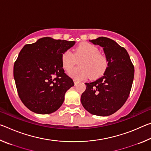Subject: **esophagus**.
I'll return each mask as SVG.
<instances>
[{"mask_svg": "<svg viewBox=\"0 0 151 151\" xmlns=\"http://www.w3.org/2000/svg\"><path fill=\"white\" fill-rule=\"evenodd\" d=\"M73 81H74V83H75V85H76L78 83V81L76 80V79H73Z\"/></svg>", "mask_w": 151, "mask_h": 151, "instance_id": "obj_1", "label": "esophagus"}]
</instances>
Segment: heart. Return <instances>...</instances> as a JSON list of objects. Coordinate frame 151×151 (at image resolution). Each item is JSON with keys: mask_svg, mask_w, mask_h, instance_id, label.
Returning <instances> with one entry per match:
<instances>
[{"mask_svg": "<svg viewBox=\"0 0 151 151\" xmlns=\"http://www.w3.org/2000/svg\"><path fill=\"white\" fill-rule=\"evenodd\" d=\"M83 57L79 61L80 66L74 68L70 75L76 79H83L89 76L92 79L100 77L105 73L109 66V60L105 55L99 52V48L91 43L82 42L76 48L75 55L69 50L61 55L63 68L69 71L76 63V58Z\"/></svg>", "mask_w": 151, "mask_h": 151, "instance_id": "obj_1", "label": "heart"}]
</instances>
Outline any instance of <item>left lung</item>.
Here are the masks:
<instances>
[{"instance_id":"obj_1","label":"left lung","mask_w":151,"mask_h":151,"mask_svg":"<svg viewBox=\"0 0 151 151\" xmlns=\"http://www.w3.org/2000/svg\"><path fill=\"white\" fill-rule=\"evenodd\" d=\"M89 41L103 47L109 66L103 76L85 83L81 103L92 114L109 116L121 109L129 98L134 78V65L127 50L113 40L101 37Z\"/></svg>"}]
</instances>
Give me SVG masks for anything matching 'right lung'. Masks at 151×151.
Wrapping results in <instances>:
<instances>
[{
    "label": "right lung",
    "mask_w": 151,
    "mask_h": 151,
    "mask_svg": "<svg viewBox=\"0 0 151 151\" xmlns=\"http://www.w3.org/2000/svg\"><path fill=\"white\" fill-rule=\"evenodd\" d=\"M75 43L44 37L20 51L14 78L19 98L30 111L50 114L62 105L66 92L75 84L65 73L60 57Z\"/></svg>",
    "instance_id": "add662e5"
}]
</instances>
